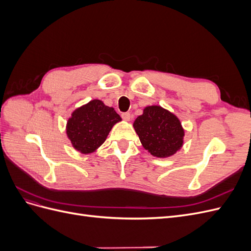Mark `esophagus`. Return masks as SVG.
<instances>
[{"label":"esophagus","mask_w":251,"mask_h":251,"mask_svg":"<svg viewBox=\"0 0 251 251\" xmlns=\"http://www.w3.org/2000/svg\"><path fill=\"white\" fill-rule=\"evenodd\" d=\"M121 117H123V119L124 120H126V121H130V119H131V114L130 113H123L121 114Z\"/></svg>","instance_id":"1"}]
</instances>
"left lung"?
I'll list each match as a JSON object with an SVG mask.
<instances>
[{"label": "left lung", "mask_w": 251, "mask_h": 251, "mask_svg": "<svg viewBox=\"0 0 251 251\" xmlns=\"http://www.w3.org/2000/svg\"><path fill=\"white\" fill-rule=\"evenodd\" d=\"M133 126L142 147L155 157L173 156L183 146L184 130L179 118L160 105L144 108Z\"/></svg>", "instance_id": "obj_1"}]
</instances>
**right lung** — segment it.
Instances as JSON below:
<instances>
[{"label":"right lung","mask_w":251,"mask_h":251,"mask_svg":"<svg viewBox=\"0 0 251 251\" xmlns=\"http://www.w3.org/2000/svg\"><path fill=\"white\" fill-rule=\"evenodd\" d=\"M121 117L100 100L81 105L68 119L66 133L73 148L81 154L95 151L107 139L113 126Z\"/></svg>","instance_id":"obj_1"}]
</instances>
